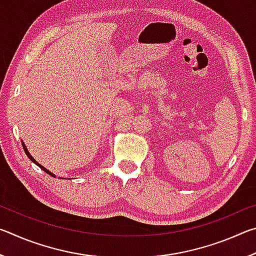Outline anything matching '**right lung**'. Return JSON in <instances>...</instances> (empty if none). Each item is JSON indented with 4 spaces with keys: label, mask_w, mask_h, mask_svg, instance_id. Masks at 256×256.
Segmentation results:
<instances>
[{
    "label": "right lung",
    "mask_w": 256,
    "mask_h": 256,
    "mask_svg": "<svg viewBox=\"0 0 256 256\" xmlns=\"http://www.w3.org/2000/svg\"><path fill=\"white\" fill-rule=\"evenodd\" d=\"M21 144H22V146H24V152H26V154H27V157H28V158H29L30 160H32V162H34V164H37V166H38V167H40V170H44V172H46V174H48V175H50V176H53V177H55V175L53 174V172H50V170H47L45 167H42V164H40V162H36V160H34V159L32 158V156L29 154V151H28V149H27V146H24V142H22V141H21Z\"/></svg>",
    "instance_id": "1"
}]
</instances>
